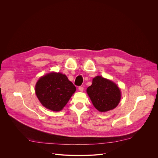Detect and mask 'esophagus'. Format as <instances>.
I'll list each match as a JSON object with an SVG mask.
<instances>
[{"mask_svg":"<svg viewBox=\"0 0 158 158\" xmlns=\"http://www.w3.org/2000/svg\"><path fill=\"white\" fill-rule=\"evenodd\" d=\"M78 89H79V91L82 92V91H84V87H83V86H79V88H78Z\"/></svg>","mask_w":158,"mask_h":158,"instance_id":"34e87169","label":"esophagus"}]
</instances>
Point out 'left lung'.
<instances>
[{
	"label": "left lung",
	"mask_w": 158,
	"mask_h": 158,
	"mask_svg": "<svg viewBox=\"0 0 158 158\" xmlns=\"http://www.w3.org/2000/svg\"><path fill=\"white\" fill-rule=\"evenodd\" d=\"M87 93L93 106L100 112L112 110L119 104L121 93L119 88L112 81L98 76L93 79Z\"/></svg>",
	"instance_id": "left-lung-1"
}]
</instances>
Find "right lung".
<instances>
[{"mask_svg":"<svg viewBox=\"0 0 158 158\" xmlns=\"http://www.w3.org/2000/svg\"><path fill=\"white\" fill-rule=\"evenodd\" d=\"M75 85L62 73H51L41 77L35 84L36 96L43 106L60 111L75 93Z\"/></svg>","mask_w":158,"mask_h":158,"instance_id":"add662e5","label":"right lung"}]
</instances>
